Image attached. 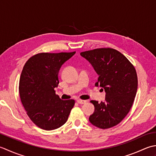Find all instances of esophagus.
Here are the masks:
<instances>
[{
  "mask_svg": "<svg viewBox=\"0 0 156 156\" xmlns=\"http://www.w3.org/2000/svg\"><path fill=\"white\" fill-rule=\"evenodd\" d=\"M77 101L79 104H83L85 103H86V100H77Z\"/></svg>",
  "mask_w": 156,
  "mask_h": 156,
  "instance_id": "1",
  "label": "esophagus"
}]
</instances>
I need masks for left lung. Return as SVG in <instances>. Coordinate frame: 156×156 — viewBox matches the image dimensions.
Returning <instances> with one entry per match:
<instances>
[{
	"label": "left lung",
	"instance_id": "left-lung-1",
	"mask_svg": "<svg viewBox=\"0 0 156 156\" xmlns=\"http://www.w3.org/2000/svg\"><path fill=\"white\" fill-rule=\"evenodd\" d=\"M80 55L99 75L95 85L103 87L106 93L104 101H90L95 110L90 116V122L102 129L117 125L125 118L134 102L138 85L134 66L122 53L111 48L88 50Z\"/></svg>",
	"mask_w": 156,
	"mask_h": 156
}]
</instances>
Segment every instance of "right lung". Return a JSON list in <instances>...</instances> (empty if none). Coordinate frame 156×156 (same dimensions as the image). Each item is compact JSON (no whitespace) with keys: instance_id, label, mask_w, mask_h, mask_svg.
<instances>
[{"instance_id":"obj_1","label":"right lung","mask_w":156,"mask_h":156,"mask_svg":"<svg viewBox=\"0 0 156 156\" xmlns=\"http://www.w3.org/2000/svg\"><path fill=\"white\" fill-rule=\"evenodd\" d=\"M75 54L38 53L23 66L19 85L21 101L30 120L40 129L51 131L62 126L74 106V100H61L55 88L62 65Z\"/></svg>"}]
</instances>
